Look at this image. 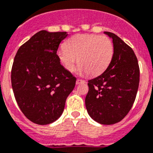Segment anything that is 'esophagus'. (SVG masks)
I'll return each mask as SVG.
<instances>
[{
    "instance_id": "esophagus-1",
    "label": "esophagus",
    "mask_w": 153,
    "mask_h": 153,
    "mask_svg": "<svg viewBox=\"0 0 153 153\" xmlns=\"http://www.w3.org/2000/svg\"><path fill=\"white\" fill-rule=\"evenodd\" d=\"M81 83H85V80H82V79H80V78H78L76 80V84L77 85H79Z\"/></svg>"
}]
</instances>
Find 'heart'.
<instances>
[{
    "mask_svg": "<svg viewBox=\"0 0 153 153\" xmlns=\"http://www.w3.org/2000/svg\"><path fill=\"white\" fill-rule=\"evenodd\" d=\"M113 55V42L108 37L88 34L73 35L58 51V59L68 71L75 69L78 59L79 72L87 73L90 76L104 72Z\"/></svg>",
    "mask_w": 153,
    "mask_h": 153,
    "instance_id": "obj_1",
    "label": "heart"
}]
</instances>
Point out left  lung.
I'll return each instance as SVG.
<instances>
[{"label":"left lung","mask_w":153,"mask_h":153,"mask_svg":"<svg viewBox=\"0 0 153 153\" xmlns=\"http://www.w3.org/2000/svg\"><path fill=\"white\" fill-rule=\"evenodd\" d=\"M114 55L102 75L88 81L85 106L92 119L102 125L119 123L135 102L139 84V67L133 50L113 33Z\"/></svg>","instance_id":"8db88e82"}]
</instances>
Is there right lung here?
<instances>
[{"label": "right lung", "mask_w": 153, "mask_h": 153, "mask_svg": "<svg viewBox=\"0 0 153 153\" xmlns=\"http://www.w3.org/2000/svg\"><path fill=\"white\" fill-rule=\"evenodd\" d=\"M67 32L42 30L22 45L14 57L11 85L16 102L32 123L48 125L62 115L76 78L61 65L57 51Z\"/></svg>", "instance_id": "right-lung-1"}]
</instances>
